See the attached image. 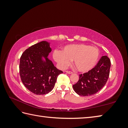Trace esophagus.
Wrapping results in <instances>:
<instances>
[{"instance_id":"esophagus-1","label":"esophagus","mask_w":128,"mask_h":128,"mask_svg":"<svg viewBox=\"0 0 128 128\" xmlns=\"http://www.w3.org/2000/svg\"><path fill=\"white\" fill-rule=\"evenodd\" d=\"M66 73H68V74H72L73 72H71V71H69V70H66Z\"/></svg>"}]
</instances>
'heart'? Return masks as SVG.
I'll return each mask as SVG.
<instances>
[{"mask_svg": "<svg viewBox=\"0 0 128 128\" xmlns=\"http://www.w3.org/2000/svg\"><path fill=\"white\" fill-rule=\"evenodd\" d=\"M99 56L98 49L85 44L66 45L61 52L55 51L54 60L60 66L65 68L73 60V64L79 72H88L92 69L98 61Z\"/></svg>", "mask_w": 128, "mask_h": 128, "instance_id": "obj_1", "label": "heart"}]
</instances>
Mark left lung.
<instances>
[{
	"label": "left lung",
	"mask_w": 128,
	"mask_h": 128,
	"mask_svg": "<svg viewBox=\"0 0 128 128\" xmlns=\"http://www.w3.org/2000/svg\"><path fill=\"white\" fill-rule=\"evenodd\" d=\"M111 61L103 56L94 68L80 74L79 80L73 85L74 92L81 96H90L100 91L108 79Z\"/></svg>",
	"instance_id": "8db88e82"
}]
</instances>
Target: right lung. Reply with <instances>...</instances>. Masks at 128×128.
I'll return each mask as SVG.
<instances>
[{"instance_id": "right-lung-1", "label": "right lung", "mask_w": 128, "mask_h": 128, "mask_svg": "<svg viewBox=\"0 0 128 128\" xmlns=\"http://www.w3.org/2000/svg\"><path fill=\"white\" fill-rule=\"evenodd\" d=\"M51 51L49 43L42 41L26 50L20 58L19 70L21 81L30 92L36 95L50 92L58 76L62 73L47 58ZM42 57L45 58V62L42 60Z\"/></svg>"}]
</instances>
